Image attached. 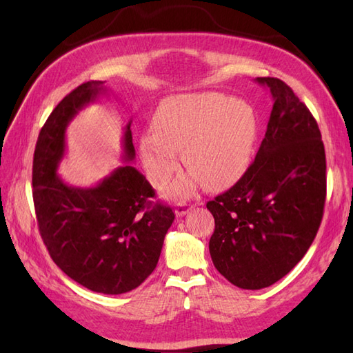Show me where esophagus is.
<instances>
[{
  "instance_id": "1",
  "label": "esophagus",
  "mask_w": 353,
  "mask_h": 353,
  "mask_svg": "<svg viewBox=\"0 0 353 353\" xmlns=\"http://www.w3.org/2000/svg\"><path fill=\"white\" fill-rule=\"evenodd\" d=\"M191 209H192V205L186 203V201H179L174 208V214H176V216H183L188 214Z\"/></svg>"
}]
</instances>
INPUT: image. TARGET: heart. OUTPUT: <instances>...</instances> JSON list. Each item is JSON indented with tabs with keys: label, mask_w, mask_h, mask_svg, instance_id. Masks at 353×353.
<instances>
[{
	"label": "heart",
	"mask_w": 353,
	"mask_h": 353,
	"mask_svg": "<svg viewBox=\"0 0 353 353\" xmlns=\"http://www.w3.org/2000/svg\"><path fill=\"white\" fill-rule=\"evenodd\" d=\"M153 130L142 133L139 153L147 176L163 186L179 168V153L191 171L170 188L188 196L199 185L229 188L249 170L258 139V117L249 103L219 92L168 97L153 115Z\"/></svg>",
	"instance_id": "1"
}]
</instances>
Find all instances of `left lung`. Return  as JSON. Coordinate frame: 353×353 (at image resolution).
<instances>
[{"mask_svg": "<svg viewBox=\"0 0 353 353\" xmlns=\"http://www.w3.org/2000/svg\"><path fill=\"white\" fill-rule=\"evenodd\" d=\"M273 109L245 174L208 201L215 220L209 253L215 268L243 290L270 287L308 252L326 199V157L317 121L292 89L258 77Z\"/></svg>", "mask_w": 353, "mask_h": 353, "instance_id": "1", "label": "left lung"}]
</instances>
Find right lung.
<instances>
[{
	"label": "right lung",
	"instance_id": "right-lung-1",
	"mask_svg": "<svg viewBox=\"0 0 353 353\" xmlns=\"http://www.w3.org/2000/svg\"><path fill=\"white\" fill-rule=\"evenodd\" d=\"M108 91L104 81H86L57 104L36 142L32 182L37 226L56 265L88 290L123 294L153 273L174 212L150 205L154 190L132 165V119L121 141L124 165L103 181L80 188L57 174L72 118Z\"/></svg>",
	"mask_w": 353,
	"mask_h": 353
}]
</instances>
